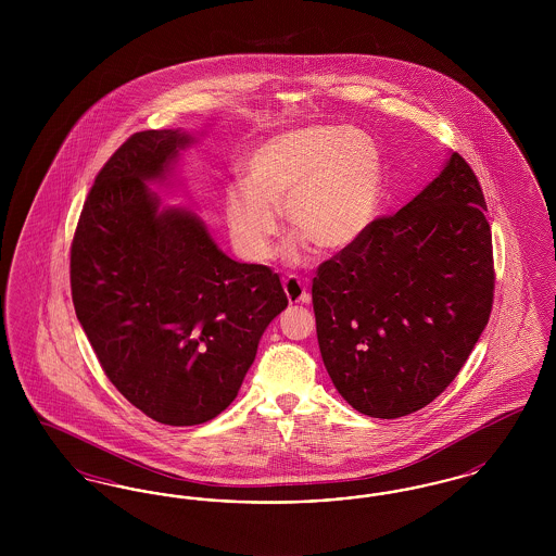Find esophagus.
I'll return each instance as SVG.
<instances>
[{"mask_svg":"<svg viewBox=\"0 0 556 556\" xmlns=\"http://www.w3.org/2000/svg\"><path fill=\"white\" fill-rule=\"evenodd\" d=\"M283 290L288 293V300H290V304H304V302H308L311 300V295H308V290H306V283L302 281V279H298V277H293V275H288L286 279H283Z\"/></svg>","mask_w":556,"mask_h":556,"instance_id":"esophagus-1","label":"esophagus"}]
</instances>
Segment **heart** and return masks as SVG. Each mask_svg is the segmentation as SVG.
<instances>
[{
    "label": "heart",
    "mask_w": 556,
    "mask_h": 556,
    "mask_svg": "<svg viewBox=\"0 0 556 556\" xmlns=\"http://www.w3.org/2000/svg\"><path fill=\"white\" fill-rule=\"evenodd\" d=\"M381 187V154L365 132L308 127L270 137L243 164V184L223 193V214L239 256L265 263L291 231L331 252L358 238L372 218Z\"/></svg>",
    "instance_id": "b5f03b06"
}]
</instances>
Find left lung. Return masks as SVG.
Here are the masks:
<instances>
[{
  "instance_id": "8db88e82",
  "label": "left lung",
  "mask_w": 556,
  "mask_h": 556,
  "mask_svg": "<svg viewBox=\"0 0 556 556\" xmlns=\"http://www.w3.org/2000/svg\"><path fill=\"white\" fill-rule=\"evenodd\" d=\"M485 200L460 154L404 208L320 263L313 308L325 369L375 419L406 417L465 367L494 304Z\"/></svg>"
}]
</instances>
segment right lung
<instances>
[{"instance_id":"right-lung-1","label":"right lung","mask_w":556,"mask_h":556,"mask_svg":"<svg viewBox=\"0 0 556 556\" xmlns=\"http://www.w3.org/2000/svg\"><path fill=\"white\" fill-rule=\"evenodd\" d=\"M186 132L139 131L108 159L71 243V291L112 386L150 419L206 424L238 396L268 323L288 306L279 275L225 256L195 214L148 189Z\"/></svg>"}]
</instances>
